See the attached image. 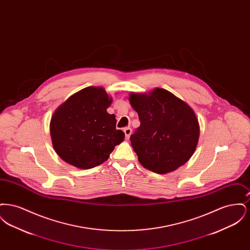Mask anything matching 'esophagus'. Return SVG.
I'll use <instances>...</instances> for the list:
<instances>
[{"label":"esophagus","instance_id":"obj_1","mask_svg":"<svg viewBox=\"0 0 250 250\" xmlns=\"http://www.w3.org/2000/svg\"><path fill=\"white\" fill-rule=\"evenodd\" d=\"M124 132H125V139L128 140L129 137H130L131 133H132V129H131L130 127H125L124 129Z\"/></svg>","mask_w":250,"mask_h":250}]
</instances>
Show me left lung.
Masks as SVG:
<instances>
[{
	"label": "left lung",
	"mask_w": 250,
	"mask_h": 250,
	"mask_svg": "<svg viewBox=\"0 0 250 250\" xmlns=\"http://www.w3.org/2000/svg\"><path fill=\"white\" fill-rule=\"evenodd\" d=\"M129 102L141 121L131 135V145L143 167L165 174L187 163L200 137L199 121L192 107L161 88L148 94L131 93Z\"/></svg>",
	"instance_id": "8db88e82"
}]
</instances>
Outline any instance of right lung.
<instances>
[{"mask_svg":"<svg viewBox=\"0 0 250 250\" xmlns=\"http://www.w3.org/2000/svg\"><path fill=\"white\" fill-rule=\"evenodd\" d=\"M111 102L104 88L90 86L56 108L49 130L52 146L63 161L83 169L107 161L125 139V133L116 129L115 115L107 113Z\"/></svg>","mask_w":250,"mask_h":250,"instance_id":"add662e5","label":"right lung"}]
</instances>
